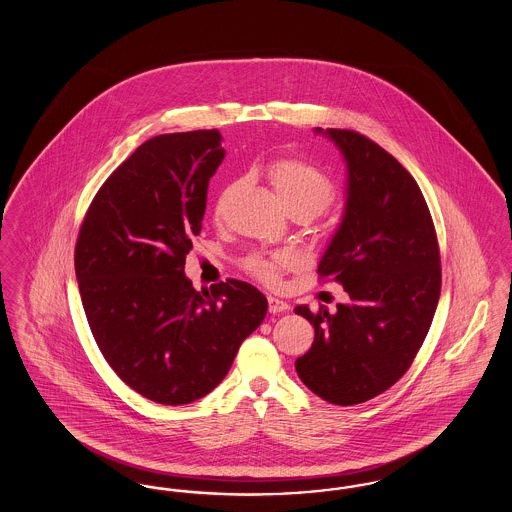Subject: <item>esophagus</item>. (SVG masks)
Returning a JSON list of instances; mask_svg holds the SVG:
<instances>
[{
	"label": "esophagus",
	"instance_id": "1",
	"mask_svg": "<svg viewBox=\"0 0 512 512\" xmlns=\"http://www.w3.org/2000/svg\"><path fill=\"white\" fill-rule=\"evenodd\" d=\"M268 311L272 313V315H276V313H286L288 309H290V305L286 303V301H282V299H278V297H274V295H268Z\"/></svg>",
	"mask_w": 512,
	"mask_h": 512
}]
</instances>
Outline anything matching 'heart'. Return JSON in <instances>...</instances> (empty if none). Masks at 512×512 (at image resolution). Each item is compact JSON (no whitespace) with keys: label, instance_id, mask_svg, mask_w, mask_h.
<instances>
[{"label":"heart","instance_id":"b5f03b06","mask_svg":"<svg viewBox=\"0 0 512 512\" xmlns=\"http://www.w3.org/2000/svg\"><path fill=\"white\" fill-rule=\"evenodd\" d=\"M268 178L288 209H301L309 217L324 211L336 197L334 182L324 172L295 157L272 161ZM290 265L292 257L286 251L251 253L244 259L245 270L267 284H274L278 274Z\"/></svg>","mask_w":512,"mask_h":512}]
</instances>
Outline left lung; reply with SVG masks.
Instances as JSON below:
<instances>
[{
    "label": "left lung",
    "mask_w": 512,
    "mask_h": 512,
    "mask_svg": "<svg viewBox=\"0 0 512 512\" xmlns=\"http://www.w3.org/2000/svg\"><path fill=\"white\" fill-rule=\"evenodd\" d=\"M347 167L343 219L318 274L340 282L347 303L295 313L315 328L295 361L301 382L334 405H359L391 388L413 363L438 307V238L413 176L363 134L315 128Z\"/></svg>",
    "instance_id": "obj_1"
}]
</instances>
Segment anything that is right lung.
I'll return each instance as SVG.
<instances>
[{
  "label": "right lung",
  "mask_w": 512,
  "mask_h": 512,
  "mask_svg": "<svg viewBox=\"0 0 512 512\" xmlns=\"http://www.w3.org/2000/svg\"><path fill=\"white\" fill-rule=\"evenodd\" d=\"M219 130L161 134L138 147L94 197L74 249L84 313L105 361L161 405L215 390L267 297L242 280L197 292L186 255L201 232Z\"/></svg>",
  "instance_id": "right-lung-1"
}]
</instances>
